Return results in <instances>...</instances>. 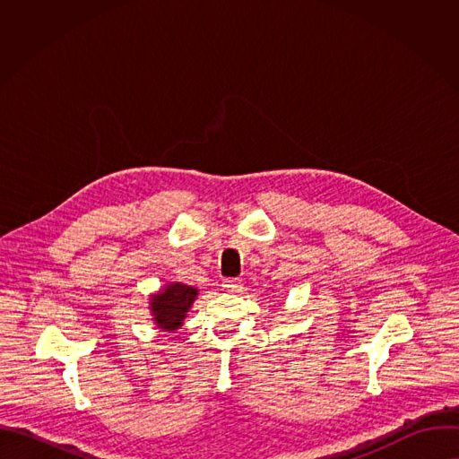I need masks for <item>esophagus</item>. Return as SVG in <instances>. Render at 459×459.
Segmentation results:
<instances>
[{
    "label": "esophagus",
    "instance_id": "obj_1",
    "mask_svg": "<svg viewBox=\"0 0 459 459\" xmlns=\"http://www.w3.org/2000/svg\"><path fill=\"white\" fill-rule=\"evenodd\" d=\"M223 287L229 292H239L241 290V280L239 278H229V280L223 281Z\"/></svg>",
    "mask_w": 459,
    "mask_h": 459
}]
</instances>
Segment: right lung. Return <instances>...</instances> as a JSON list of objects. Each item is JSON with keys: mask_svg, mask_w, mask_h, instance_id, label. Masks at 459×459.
<instances>
[{"mask_svg": "<svg viewBox=\"0 0 459 459\" xmlns=\"http://www.w3.org/2000/svg\"><path fill=\"white\" fill-rule=\"evenodd\" d=\"M198 289L183 283H169L158 294L151 296L152 321L165 333L178 331L190 310Z\"/></svg>", "mask_w": 459, "mask_h": 459, "instance_id": "right-lung-1", "label": "right lung"}]
</instances>
